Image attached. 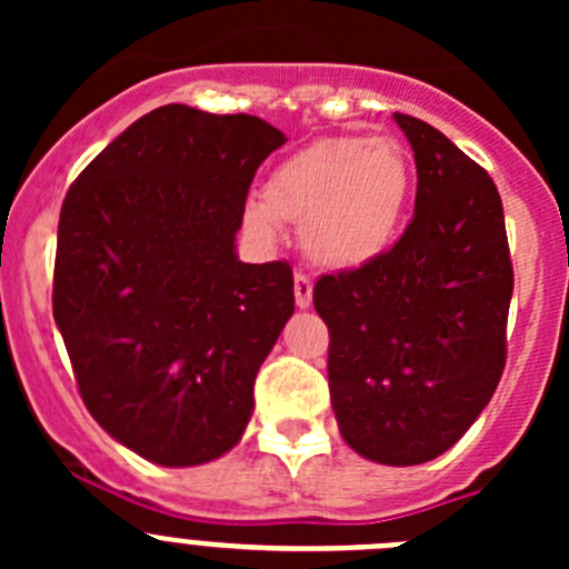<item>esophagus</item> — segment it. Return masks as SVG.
<instances>
[{
	"label": "esophagus",
	"instance_id": "1",
	"mask_svg": "<svg viewBox=\"0 0 569 569\" xmlns=\"http://www.w3.org/2000/svg\"><path fill=\"white\" fill-rule=\"evenodd\" d=\"M313 300V280L306 272L295 274V302L300 308H308Z\"/></svg>",
	"mask_w": 569,
	"mask_h": 569
}]
</instances>
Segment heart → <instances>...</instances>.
Segmentation results:
<instances>
[{
    "label": "heart",
    "instance_id": "1",
    "mask_svg": "<svg viewBox=\"0 0 569 569\" xmlns=\"http://www.w3.org/2000/svg\"><path fill=\"white\" fill-rule=\"evenodd\" d=\"M412 181L410 153L393 137H321L269 173L248 222L263 237L274 220L302 222V248L313 261L360 269L393 244Z\"/></svg>",
    "mask_w": 569,
    "mask_h": 569
}]
</instances>
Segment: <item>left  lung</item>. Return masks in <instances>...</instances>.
<instances>
[{"label": "left lung", "instance_id": "8db88e82", "mask_svg": "<svg viewBox=\"0 0 569 569\" xmlns=\"http://www.w3.org/2000/svg\"><path fill=\"white\" fill-rule=\"evenodd\" d=\"M416 153V211L377 261L321 274L327 380L343 440L382 465L457 443L507 366L512 300L503 206L481 164L435 126L396 112Z\"/></svg>", "mask_w": 569, "mask_h": 569}]
</instances>
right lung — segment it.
<instances>
[{
    "label": "right lung",
    "instance_id": "obj_1",
    "mask_svg": "<svg viewBox=\"0 0 569 569\" xmlns=\"http://www.w3.org/2000/svg\"><path fill=\"white\" fill-rule=\"evenodd\" d=\"M286 137L256 114L168 104L77 176L51 306L90 416L146 460L209 462L242 438L263 358L295 313L289 261L233 252Z\"/></svg>",
    "mask_w": 569,
    "mask_h": 569
}]
</instances>
